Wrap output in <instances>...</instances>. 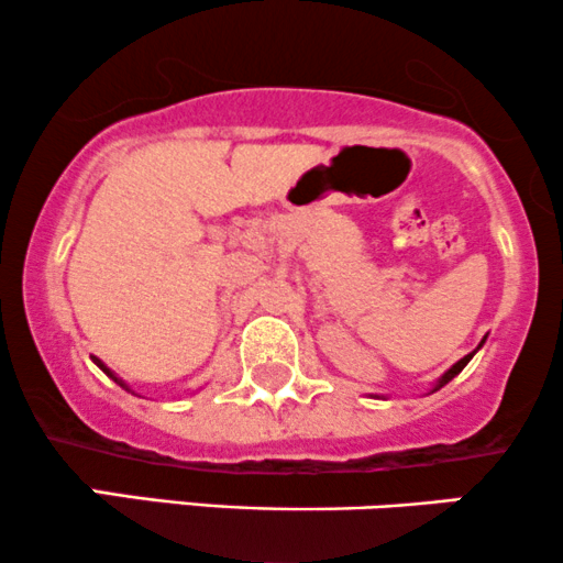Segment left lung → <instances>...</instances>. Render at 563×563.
Here are the masks:
<instances>
[{
  "instance_id": "8db88e82",
  "label": "left lung",
  "mask_w": 563,
  "mask_h": 563,
  "mask_svg": "<svg viewBox=\"0 0 563 563\" xmlns=\"http://www.w3.org/2000/svg\"><path fill=\"white\" fill-rule=\"evenodd\" d=\"M471 357H474V352H471V354H466V357H463V360H461V363H455V365H452V367H450V371H448V373H444V376H442V378H439L437 389H442V386H444V384H450V380H452V378H455V376H457V373H461V371H463V367H466V365H468V360H471Z\"/></svg>"
}]
</instances>
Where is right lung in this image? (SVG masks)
I'll return each mask as SVG.
<instances>
[{
	"label": "right lung",
	"mask_w": 563,
	"mask_h": 563,
	"mask_svg": "<svg viewBox=\"0 0 563 563\" xmlns=\"http://www.w3.org/2000/svg\"><path fill=\"white\" fill-rule=\"evenodd\" d=\"M95 363H97V365H100V367H102V371H106V373H108V376H111L113 380H119V378H115V376H113V373H111V371H108V367H106V365H102V363H100V360H95ZM119 384H121V380H119ZM121 386H124V384H121Z\"/></svg>",
	"instance_id": "obj_1"
}]
</instances>
